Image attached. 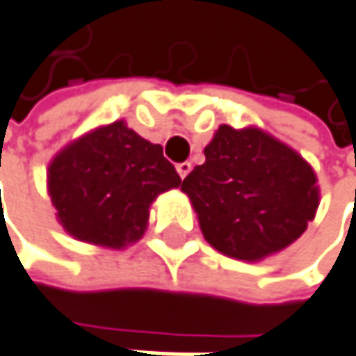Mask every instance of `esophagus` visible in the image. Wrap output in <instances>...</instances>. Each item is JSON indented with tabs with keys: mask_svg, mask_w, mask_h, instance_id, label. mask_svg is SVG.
I'll list each match as a JSON object with an SVG mask.
<instances>
[{
	"mask_svg": "<svg viewBox=\"0 0 356 356\" xmlns=\"http://www.w3.org/2000/svg\"><path fill=\"white\" fill-rule=\"evenodd\" d=\"M191 169H193V165L189 163V161H185V163H179L177 165V173H179V177L181 179H185L189 173H191Z\"/></svg>",
	"mask_w": 356,
	"mask_h": 356,
	"instance_id": "obj_1",
	"label": "esophagus"
}]
</instances>
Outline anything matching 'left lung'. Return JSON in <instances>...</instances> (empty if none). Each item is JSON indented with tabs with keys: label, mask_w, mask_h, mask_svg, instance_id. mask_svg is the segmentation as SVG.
Wrapping results in <instances>:
<instances>
[{
	"label": "left lung",
	"mask_w": 356,
	"mask_h": 356,
	"mask_svg": "<svg viewBox=\"0 0 356 356\" xmlns=\"http://www.w3.org/2000/svg\"><path fill=\"white\" fill-rule=\"evenodd\" d=\"M205 163L181 183L203 238L236 260L276 254L304 234L318 207L312 167L260 129L221 124L205 147Z\"/></svg>",
	"instance_id": "8db88e82"
}]
</instances>
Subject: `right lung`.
<instances>
[{
	"label": "right lung",
	"mask_w": 356,
	"mask_h": 356,
	"mask_svg": "<svg viewBox=\"0 0 356 356\" xmlns=\"http://www.w3.org/2000/svg\"><path fill=\"white\" fill-rule=\"evenodd\" d=\"M179 185L163 147L124 120L80 136L48 167V191L62 227L76 240L115 250L140 240L151 203Z\"/></svg>",
	"instance_id": "1"
}]
</instances>
